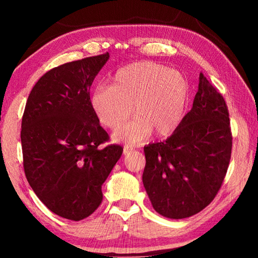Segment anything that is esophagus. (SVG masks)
<instances>
[{"label": "esophagus", "mask_w": 258, "mask_h": 258, "mask_svg": "<svg viewBox=\"0 0 258 258\" xmlns=\"http://www.w3.org/2000/svg\"><path fill=\"white\" fill-rule=\"evenodd\" d=\"M132 150H133V148H132V147H130V146H125V147H124V155L128 154V152H131Z\"/></svg>", "instance_id": "obj_1"}]
</instances>
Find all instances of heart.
<instances>
[{"label": "heart", "instance_id": "heart-1", "mask_svg": "<svg viewBox=\"0 0 258 258\" xmlns=\"http://www.w3.org/2000/svg\"><path fill=\"white\" fill-rule=\"evenodd\" d=\"M187 94L189 85L180 72L139 61L120 68L109 87H98L91 106L100 123L111 131L120 128L134 113L137 119L116 132L115 139L138 143L151 132L157 137L171 134L182 119Z\"/></svg>", "mask_w": 258, "mask_h": 258}]
</instances>
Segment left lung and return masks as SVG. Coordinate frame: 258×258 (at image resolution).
I'll return each mask as SVG.
<instances>
[{"label": "left lung", "instance_id": "obj_1", "mask_svg": "<svg viewBox=\"0 0 258 258\" xmlns=\"http://www.w3.org/2000/svg\"><path fill=\"white\" fill-rule=\"evenodd\" d=\"M231 150L228 106L200 74L192 109L174 133L145 147L142 181L155 211L178 220L207 207L223 184Z\"/></svg>", "mask_w": 258, "mask_h": 258}]
</instances>
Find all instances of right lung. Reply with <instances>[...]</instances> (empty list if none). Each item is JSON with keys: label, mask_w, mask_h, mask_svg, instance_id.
Wrapping results in <instances>:
<instances>
[{"label": "right lung", "mask_w": 258, "mask_h": 258, "mask_svg": "<svg viewBox=\"0 0 258 258\" xmlns=\"http://www.w3.org/2000/svg\"><path fill=\"white\" fill-rule=\"evenodd\" d=\"M109 53L45 73L26 102L21 121L24 171L38 199L56 215L81 221L102 202L101 185L123 154L102 145L109 135L91 106L90 87Z\"/></svg>", "instance_id": "obj_1"}]
</instances>
